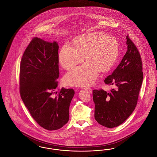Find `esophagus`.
Segmentation results:
<instances>
[{
    "label": "esophagus",
    "instance_id": "1",
    "mask_svg": "<svg viewBox=\"0 0 157 157\" xmlns=\"http://www.w3.org/2000/svg\"><path fill=\"white\" fill-rule=\"evenodd\" d=\"M84 89H85V90H87L88 92H90V93H92V89L90 88L89 87H85Z\"/></svg>",
    "mask_w": 157,
    "mask_h": 157
}]
</instances>
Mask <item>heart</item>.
<instances>
[{"instance_id":"1","label":"heart","mask_w":157,"mask_h":157,"mask_svg":"<svg viewBox=\"0 0 157 157\" xmlns=\"http://www.w3.org/2000/svg\"><path fill=\"white\" fill-rule=\"evenodd\" d=\"M119 54L116 39L101 32L84 34L77 37L73 46L65 44L60 50L58 58L65 69L74 67L85 59L82 65L70 69L64 77L71 85H88L97 79L99 71L109 70L115 63Z\"/></svg>"}]
</instances>
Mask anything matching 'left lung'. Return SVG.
<instances>
[{"label":"left lung","instance_id":"obj_1","mask_svg":"<svg viewBox=\"0 0 157 157\" xmlns=\"http://www.w3.org/2000/svg\"><path fill=\"white\" fill-rule=\"evenodd\" d=\"M127 51L119 65L104 82L113 85L107 92L93 90L95 119L104 127L112 128L122 124L134 111L143 80L140 54L133 42L127 36Z\"/></svg>","mask_w":157,"mask_h":157}]
</instances>
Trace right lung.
<instances>
[{
	"mask_svg": "<svg viewBox=\"0 0 157 157\" xmlns=\"http://www.w3.org/2000/svg\"><path fill=\"white\" fill-rule=\"evenodd\" d=\"M59 45L34 37L20 65V94L33 118L49 131L63 127L69 119L73 89L62 88L54 95L59 78Z\"/></svg>",
	"mask_w": 157,
	"mask_h": 157,
	"instance_id": "right-lung-1",
	"label": "right lung"
}]
</instances>
